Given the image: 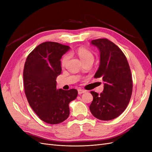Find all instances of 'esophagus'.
Returning <instances> with one entry per match:
<instances>
[{"label": "esophagus", "mask_w": 152, "mask_h": 152, "mask_svg": "<svg viewBox=\"0 0 152 152\" xmlns=\"http://www.w3.org/2000/svg\"><path fill=\"white\" fill-rule=\"evenodd\" d=\"M85 92H86V90L81 89H78V93H79V94H82V93H84Z\"/></svg>", "instance_id": "esophagus-1"}]
</instances>
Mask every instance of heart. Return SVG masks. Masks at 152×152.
Listing matches in <instances>:
<instances>
[{
    "label": "heart",
    "instance_id": "1",
    "mask_svg": "<svg viewBox=\"0 0 152 152\" xmlns=\"http://www.w3.org/2000/svg\"><path fill=\"white\" fill-rule=\"evenodd\" d=\"M76 53L80 58L82 62H85L88 60H94V56L93 53L89 49L84 47H80L76 50ZM69 56L68 54L64 55L61 60V65L62 66H65L68 62Z\"/></svg>",
    "mask_w": 152,
    "mask_h": 152
}]
</instances>
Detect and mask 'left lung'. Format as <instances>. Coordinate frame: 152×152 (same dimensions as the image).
I'll return each instance as SVG.
<instances>
[{
	"mask_svg": "<svg viewBox=\"0 0 152 152\" xmlns=\"http://www.w3.org/2000/svg\"><path fill=\"white\" fill-rule=\"evenodd\" d=\"M91 43L100 52L99 66L94 78L102 77L104 84L100 94L91 91L93 100L90 111L99 120H112L121 115L129 103L132 92L131 69L121 49L110 40L99 39Z\"/></svg>",
	"mask_w": 152,
	"mask_h": 152,
	"instance_id": "left-lung-1",
	"label": "left lung"
}]
</instances>
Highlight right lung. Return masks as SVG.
<instances>
[{
    "mask_svg": "<svg viewBox=\"0 0 152 152\" xmlns=\"http://www.w3.org/2000/svg\"><path fill=\"white\" fill-rule=\"evenodd\" d=\"M69 49L68 45L45 42L32 50L25 63L26 97L35 113L48 124L65 121L70 115L69 103L78 94L75 89H56V77L61 73L60 59Z\"/></svg>",
    "mask_w": 152,
    "mask_h": 152,
    "instance_id": "1",
    "label": "right lung"
}]
</instances>
